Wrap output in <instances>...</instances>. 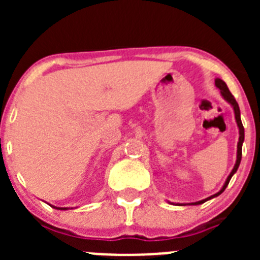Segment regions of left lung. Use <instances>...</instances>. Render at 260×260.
<instances>
[{
	"label": "left lung",
	"instance_id": "1",
	"mask_svg": "<svg viewBox=\"0 0 260 260\" xmlns=\"http://www.w3.org/2000/svg\"><path fill=\"white\" fill-rule=\"evenodd\" d=\"M215 84H216V87H217V88L220 89V92H221L222 98H224L225 100H226V102H228L229 104H231L232 107H233V109H234V116H236V121H237V126H238V128H240V139H238V144H237V160H236V164H234L233 171L231 172V174H229L228 178H226V181H225L224 186H222V189L220 190L219 192H216V194L211 195L210 198L203 199V201H199V202H195V203H191V204H202V203H204V202L210 201V199L215 198V197H217V195L221 194V192L225 190V187L228 186V183H229V181H231L232 176H233V174L236 173V172H237L238 167H240L241 157H242V143H243V139H245V128H243L242 121H241L240 107H238L237 102H236V99H234V96L231 93V91H229L228 86L225 84L224 80H221V79H219V78H217V79H215Z\"/></svg>",
	"mask_w": 260,
	"mask_h": 260
}]
</instances>
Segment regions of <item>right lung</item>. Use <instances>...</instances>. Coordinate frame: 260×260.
<instances>
[{
    "instance_id": "add662e5",
    "label": "right lung",
    "mask_w": 260,
    "mask_h": 260,
    "mask_svg": "<svg viewBox=\"0 0 260 260\" xmlns=\"http://www.w3.org/2000/svg\"><path fill=\"white\" fill-rule=\"evenodd\" d=\"M57 210H68V208H57Z\"/></svg>"
}]
</instances>
